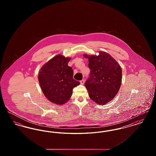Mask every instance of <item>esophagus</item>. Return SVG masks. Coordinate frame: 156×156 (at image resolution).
Here are the masks:
<instances>
[{
    "label": "esophagus",
    "instance_id": "1",
    "mask_svg": "<svg viewBox=\"0 0 156 156\" xmlns=\"http://www.w3.org/2000/svg\"><path fill=\"white\" fill-rule=\"evenodd\" d=\"M80 82H81V84H83V83H85V80H81V81H80Z\"/></svg>",
    "mask_w": 156,
    "mask_h": 156
}]
</instances>
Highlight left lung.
Here are the masks:
<instances>
[{
	"instance_id": "left-lung-1",
	"label": "left lung",
	"mask_w": 156,
	"mask_h": 156,
	"mask_svg": "<svg viewBox=\"0 0 156 156\" xmlns=\"http://www.w3.org/2000/svg\"><path fill=\"white\" fill-rule=\"evenodd\" d=\"M88 59L89 78L85 83L89 97L99 105L112 100L122 83V69L118 62L108 53L99 51V55L83 54Z\"/></svg>"
}]
</instances>
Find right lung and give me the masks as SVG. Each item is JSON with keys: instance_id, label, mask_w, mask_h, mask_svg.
Masks as SVG:
<instances>
[{"instance_id": "add662e5", "label": "right lung", "mask_w": 156, "mask_h": 156, "mask_svg": "<svg viewBox=\"0 0 156 156\" xmlns=\"http://www.w3.org/2000/svg\"><path fill=\"white\" fill-rule=\"evenodd\" d=\"M70 59L61 54L57 55L39 71L38 79L41 90L54 104H66L72 96L73 88L80 84L73 78V69L68 66Z\"/></svg>"}]
</instances>
